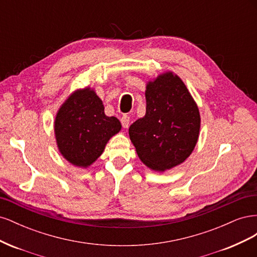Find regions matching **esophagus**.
<instances>
[{
    "label": "esophagus",
    "mask_w": 257,
    "mask_h": 257,
    "mask_svg": "<svg viewBox=\"0 0 257 257\" xmlns=\"http://www.w3.org/2000/svg\"><path fill=\"white\" fill-rule=\"evenodd\" d=\"M121 123H122V126L124 128H127L128 127V124H130V116L127 115H122L121 119H120Z\"/></svg>",
    "instance_id": "1"
}]
</instances>
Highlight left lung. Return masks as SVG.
Wrapping results in <instances>:
<instances>
[{
	"instance_id": "1",
	"label": "left lung",
	"mask_w": 257,
	"mask_h": 257,
	"mask_svg": "<svg viewBox=\"0 0 257 257\" xmlns=\"http://www.w3.org/2000/svg\"><path fill=\"white\" fill-rule=\"evenodd\" d=\"M146 114L128 128L138 158L153 172L164 173L188 159L200 130L198 106L182 79L172 71L146 84Z\"/></svg>"
}]
</instances>
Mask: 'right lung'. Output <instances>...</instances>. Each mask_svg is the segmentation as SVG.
<instances>
[{"label": "right lung", "instance_id": "1", "mask_svg": "<svg viewBox=\"0 0 257 257\" xmlns=\"http://www.w3.org/2000/svg\"><path fill=\"white\" fill-rule=\"evenodd\" d=\"M121 127L115 116L105 114L103 100L90 85L72 92L60 106L53 122L59 152L80 168L90 167Z\"/></svg>", "mask_w": 257, "mask_h": 257}]
</instances>
